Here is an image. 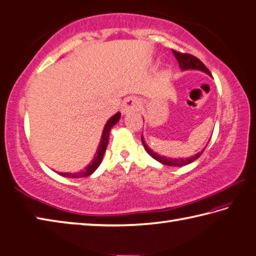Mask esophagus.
I'll list each match as a JSON object with an SVG mask.
<instances>
[{
	"label": "esophagus",
	"instance_id": "obj_1",
	"mask_svg": "<svg viewBox=\"0 0 256 256\" xmlns=\"http://www.w3.org/2000/svg\"><path fill=\"white\" fill-rule=\"evenodd\" d=\"M139 106H140V102H139V100L136 97H128L124 101L122 112L124 114L138 112Z\"/></svg>",
	"mask_w": 256,
	"mask_h": 256
}]
</instances>
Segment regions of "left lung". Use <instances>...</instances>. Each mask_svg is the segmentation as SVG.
<instances>
[{"label":"left lung","instance_id":"left-lung-1","mask_svg":"<svg viewBox=\"0 0 256 256\" xmlns=\"http://www.w3.org/2000/svg\"><path fill=\"white\" fill-rule=\"evenodd\" d=\"M172 53L174 56H175V58L178 61V64H180V69L184 71V70H190V69H196V70H200V71H204L206 72L207 74H212L210 70L206 68L205 64L202 62L200 59H197L196 56H192V54H188V53H182V52H178V51H175L172 50ZM142 142L144 144V149H146L147 152L154 159H156L157 162L164 164V165H167V166H185V165H188V164L192 162L194 160H196L197 158H200V156L203 154V152L205 150V148L203 149V150L197 152L196 155L192 156L190 158H167V157H164V156H159L158 154L154 152L150 148H149L147 146V144H144V137L142 136Z\"/></svg>","mask_w":256,"mask_h":256}]
</instances>
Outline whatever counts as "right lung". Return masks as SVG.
I'll use <instances>...</instances> for the list:
<instances>
[{"label": "right lung", "mask_w": 256, "mask_h": 256, "mask_svg": "<svg viewBox=\"0 0 256 256\" xmlns=\"http://www.w3.org/2000/svg\"><path fill=\"white\" fill-rule=\"evenodd\" d=\"M120 112H117L116 114H114L112 118H110L107 124H104V132L102 134H101V140L99 144V147H98V150L96 152L94 160L91 162V164H89L88 166H86L84 170H81L79 172H59L61 176L64 177H69V178H81V177H86L92 174L97 168L99 167V165L102 162V158L104 155V152L106 149H107L108 146V142H109V134H110V130L116 124L119 122L120 119Z\"/></svg>", "instance_id": "obj_1"}]
</instances>
